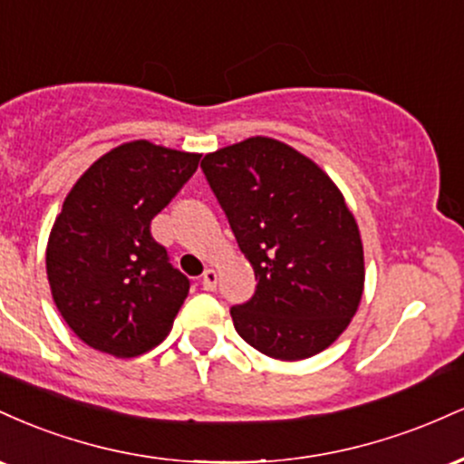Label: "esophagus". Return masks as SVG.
Instances as JSON below:
<instances>
[{
	"mask_svg": "<svg viewBox=\"0 0 464 464\" xmlns=\"http://www.w3.org/2000/svg\"><path fill=\"white\" fill-rule=\"evenodd\" d=\"M202 287H205V290H216V285H218V270L216 268H207L205 270V275H202Z\"/></svg>",
	"mask_w": 464,
	"mask_h": 464,
	"instance_id": "obj_1",
	"label": "esophagus"
}]
</instances>
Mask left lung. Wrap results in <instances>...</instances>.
<instances>
[{
    "label": "left lung",
    "instance_id": "left-lung-1",
    "mask_svg": "<svg viewBox=\"0 0 464 464\" xmlns=\"http://www.w3.org/2000/svg\"><path fill=\"white\" fill-rule=\"evenodd\" d=\"M207 183L255 270L250 301L231 307L236 332L275 360L321 353L349 327L364 290L360 228L312 159L270 137L205 154Z\"/></svg>",
    "mask_w": 464,
    "mask_h": 464
}]
</instances>
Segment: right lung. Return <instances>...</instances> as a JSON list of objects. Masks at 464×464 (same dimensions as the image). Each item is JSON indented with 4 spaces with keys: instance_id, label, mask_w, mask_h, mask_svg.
<instances>
[{
    "instance_id": "add662e5",
    "label": "right lung",
    "mask_w": 464,
    "mask_h": 464,
    "mask_svg": "<svg viewBox=\"0 0 464 464\" xmlns=\"http://www.w3.org/2000/svg\"><path fill=\"white\" fill-rule=\"evenodd\" d=\"M200 154L121 143L76 180L47 239L52 296L89 347L137 358L168 335L189 279L154 242L152 218L191 179Z\"/></svg>"
}]
</instances>
